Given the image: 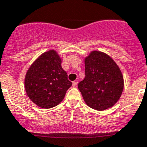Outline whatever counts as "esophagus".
I'll return each instance as SVG.
<instances>
[{
	"label": "esophagus",
	"mask_w": 147,
	"mask_h": 147,
	"mask_svg": "<svg viewBox=\"0 0 147 147\" xmlns=\"http://www.w3.org/2000/svg\"><path fill=\"white\" fill-rule=\"evenodd\" d=\"M77 84H78V82H76V81H75V82H72V86H73V87H76V86H77Z\"/></svg>",
	"instance_id": "34e87169"
}]
</instances>
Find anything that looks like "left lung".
I'll return each mask as SVG.
<instances>
[{"label": "left lung", "mask_w": 147, "mask_h": 147, "mask_svg": "<svg viewBox=\"0 0 147 147\" xmlns=\"http://www.w3.org/2000/svg\"><path fill=\"white\" fill-rule=\"evenodd\" d=\"M85 78L78 84L88 107L98 111L113 107L124 89L121 71L115 61L100 51H92L84 59Z\"/></svg>", "instance_id": "8db88e82"}]
</instances>
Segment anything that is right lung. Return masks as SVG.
<instances>
[{"label": "right lung", "instance_id": "right-lung-1", "mask_svg": "<svg viewBox=\"0 0 147 147\" xmlns=\"http://www.w3.org/2000/svg\"><path fill=\"white\" fill-rule=\"evenodd\" d=\"M53 50L41 54L26 72L25 88L31 100L39 107L50 109L62 102L72 83Z\"/></svg>", "mask_w": 147, "mask_h": 147}]
</instances>
